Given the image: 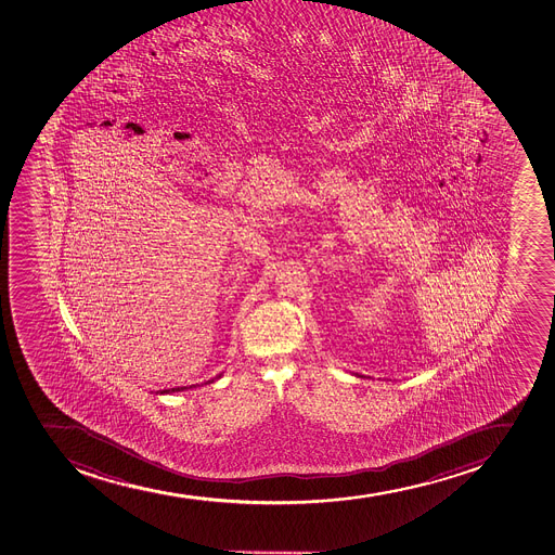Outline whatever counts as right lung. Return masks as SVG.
<instances>
[{
  "label": "right lung",
  "mask_w": 555,
  "mask_h": 555,
  "mask_svg": "<svg viewBox=\"0 0 555 555\" xmlns=\"http://www.w3.org/2000/svg\"><path fill=\"white\" fill-rule=\"evenodd\" d=\"M180 390H185V388H172V390H164V391H162V393H169V391H180Z\"/></svg>",
  "instance_id": "1"
}]
</instances>
